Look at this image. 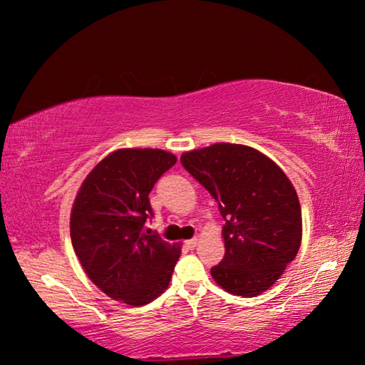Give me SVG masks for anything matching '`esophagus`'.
Listing matches in <instances>:
<instances>
[{
    "instance_id": "1",
    "label": "esophagus",
    "mask_w": 365,
    "mask_h": 365,
    "mask_svg": "<svg viewBox=\"0 0 365 365\" xmlns=\"http://www.w3.org/2000/svg\"><path fill=\"white\" fill-rule=\"evenodd\" d=\"M185 245H187L188 250H195L197 245V238H191V240H188V242H185Z\"/></svg>"
}]
</instances>
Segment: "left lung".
Segmentation results:
<instances>
[{
    "label": "left lung",
    "instance_id": "obj_1",
    "mask_svg": "<svg viewBox=\"0 0 365 365\" xmlns=\"http://www.w3.org/2000/svg\"><path fill=\"white\" fill-rule=\"evenodd\" d=\"M182 165L217 201L225 256L211 269L228 293L255 298L280 279L302 237L296 190L255 148L215 143L182 154Z\"/></svg>",
    "mask_w": 365,
    "mask_h": 365
}]
</instances>
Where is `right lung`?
I'll return each instance as SVG.
<instances>
[{"instance_id":"1","label":"right lung","mask_w":365,"mask_h":365,"mask_svg":"<svg viewBox=\"0 0 365 365\" xmlns=\"http://www.w3.org/2000/svg\"><path fill=\"white\" fill-rule=\"evenodd\" d=\"M177 163L172 153L123 148L108 154L80 187L71 240L80 264L109 298L143 306L168 289L180 245L145 230L153 217L150 191Z\"/></svg>"}]
</instances>
